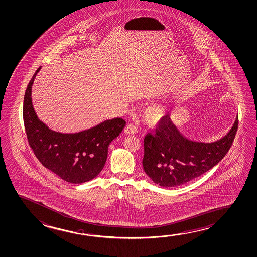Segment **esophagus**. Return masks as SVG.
<instances>
[{"label": "esophagus", "mask_w": 257, "mask_h": 257, "mask_svg": "<svg viewBox=\"0 0 257 257\" xmlns=\"http://www.w3.org/2000/svg\"><path fill=\"white\" fill-rule=\"evenodd\" d=\"M138 132V127L134 124H128L125 128V133L126 134H136Z\"/></svg>", "instance_id": "obj_1"}]
</instances>
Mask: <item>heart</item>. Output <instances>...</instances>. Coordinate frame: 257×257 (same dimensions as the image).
Returning a JSON list of instances; mask_svg holds the SVG:
<instances>
[{
    "mask_svg": "<svg viewBox=\"0 0 257 257\" xmlns=\"http://www.w3.org/2000/svg\"><path fill=\"white\" fill-rule=\"evenodd\" d=\"M168 112V107L165 105H154L146 111V119L152 124L160 122Z\"/></svg>",
    "mask_w": 257,
    "mask_h": 257,
    "instance_id": "heart-1",
    "label": "heart"
}]
</instances>
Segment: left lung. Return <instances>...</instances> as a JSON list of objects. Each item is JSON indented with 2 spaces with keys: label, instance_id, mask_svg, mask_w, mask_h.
Returning <instances> with one entry per match:
<instances>
[{
  "label": "left lung",
  "instance_id": "left-lung-1",
  "mask_svg": "<svg viewBox=\"0 0 257 257\" xmlns=\"http://www.w3.org/2000/svg\"><path fill=\"white\" fill-rule=\"evenodd\" d=\"M237 126V116L229 133L220 140L195 142L181 134L168 113L154 133L145 137L144 170L162 187H176L194 180L222 161L233 143Z\"/></svg>",
  "mask_w": 257,
  "mask_h": 257
}]
</instances>
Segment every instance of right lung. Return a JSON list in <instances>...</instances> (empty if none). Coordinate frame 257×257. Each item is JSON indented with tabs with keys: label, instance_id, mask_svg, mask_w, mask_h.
Wrapping results in <instances>:
<instances>
[{
	"label": "right lung",
	"instance_id": "right-lung-1",
	"mask_svg": "<svg viewBox=\"0 0 257 257\" xmlns=\"http://www.w3.org/2000/svg\"><path fill=\"white\" fill-rule=\"evenodd\" d=\"M41 67L27 85L23 104V119L28 144L45 168L72 184L92 180L107 159L108 146L119 137L126 121L108 119L75 134L51 131L38 119L32 103V85Z\"/></svg>",
	"mask_w": 257,
	"mask_h": 257
}]
</instances>
